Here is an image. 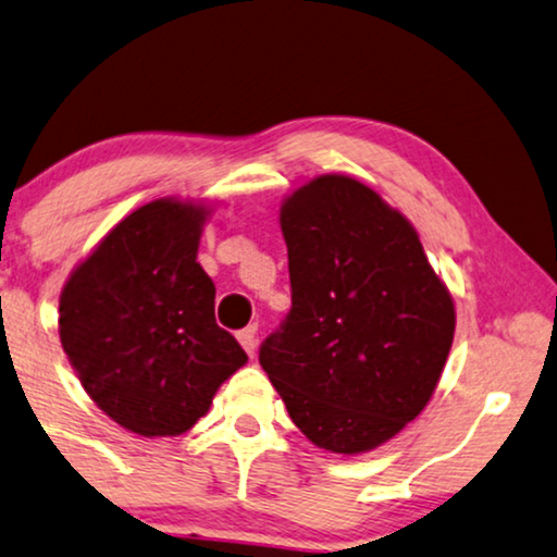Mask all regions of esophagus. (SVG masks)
Segmentation results:
<instances>
[{
  "instance_id": "1",
  "label": "esophagus",
  "mask_w": 557,
  "mask_h": 557,
  "mask_svg": "<svg viewBox=\"0 0 557 557\" xmlns=\"http://www.w3.org/2000/svg\"><path fill=\"white\" fill-rule=\"evenodd\" d=\"M239 344L249 356L257 354V325H247V329L239 331Z\"/></svg>"
}]
</instances>
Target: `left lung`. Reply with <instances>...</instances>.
<instances>
[{
    "mask_svg": "<svg viewBox=\"0 0 557 557\" xmlns=\"http://www.w3.org/2000/svg\"><path fill=\"white\" fill-rule=\"evenodd\" d=\"M293 308L259 364L318 448L374 450L433 397L456 331L448 287L414 226L348 175H318L280 206Z\"/></svg>",
    "mask_w": 557,
    "mask_h": 557,
    "instance_id": "left-lung-1",
    "label": "left lung"
}]
</instances>
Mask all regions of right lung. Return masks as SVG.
<instances>
[{
	"instance_id": "add662e5",
	"label": "right lung",
	"mask_w": 557,
	"mask_h": 557,
	"mask_svg": "<svg viewBox=\"0 0 557 557\" xmlns=\"http://www.w3.org/2000/svg\"><path fill=\"white\" fill-rule=\"evenodd\" d=\"M211 209L158 198L124 216L65 280L58 331L73 372L111 420L143 438L190 430L247 354L213 318L196 262Z\"/></svg>"
}]
</instances>
